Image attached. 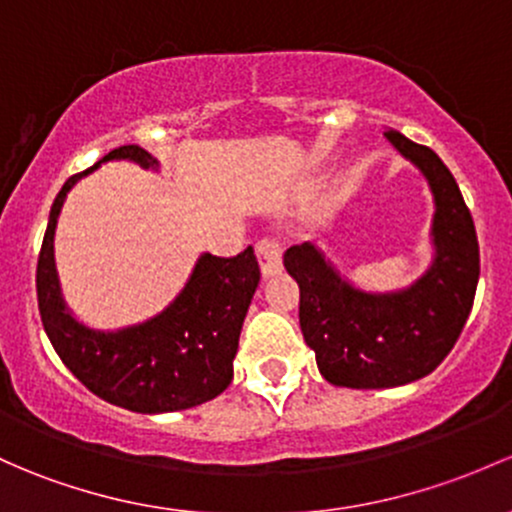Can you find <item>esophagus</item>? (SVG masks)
I'll list each match as a JSON object with an SVG mask.
<instances>
[{
	"mask_svg": "<svg viewBox=\"0 0 512 512\" xmlns=\"http://www.w3.org/2000/svg\"><path fill=\"white\" fill-rule=\"evenodd\" d=\"M255 252H257V260H260L262 277L270 279L282 272V247H279V242L260 240L255 245Z\"/></svg>",
	"mask_w": 512,
	"mask_h": 512,
	"instance_id": "34e87169",
	"label": "esophagus"
}]
</instances>
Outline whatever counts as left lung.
Here are the masks:
<instances>
[{
	"instance_id": "obj_1",
	"label": "left lung",
	"mask_w": 512,
	"mask_h": 512,
	"mask_svg": "<svg viewBox=\"0 0 512 512\" xmlns=\"http://www.w3.org/2000/svg\"><path fill=\"white\" fill-rule=\"evenodd\" d=\"M387 142L427 179L434 196L429 270L407 289L365 292L311 242L284 252L299 284V324L331 385L380 390L432 373L454 348L476 297L478 240L459 184L429 147L387 129Z\"/></svg>"
}]
</instances>
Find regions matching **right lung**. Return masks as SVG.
Here are the masks:
<instances>
[{
  "label": "right lung",
  "mask_w": 512,
  "mask_h": 512,
  "mask_svg": "<svg viewBox=\"0 0 512 512\" xmlns=\"http://www.w3.org/2000/svg\"><path fill=\"white\" fill-rule=\"evenodd\" d=\"M127 159L142 169L159 161L137 147L112 149L98 164L75 174L58 191L36 265V294L53 351L90 392L142 414L176 412L218 397L233 380V358L247 306L260 284L252 247L238 257L201 255L186 287L161 314L144 324L98 331L68 311L53 260V235L68 191L102 161Z\"/></svg>",
  "instance_id": "right-lung-1"
}]
</instances>
